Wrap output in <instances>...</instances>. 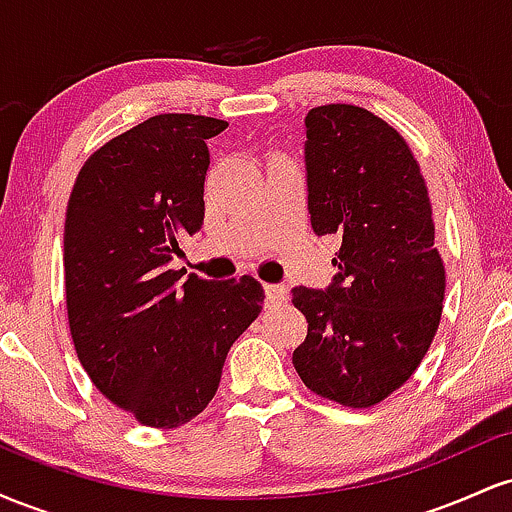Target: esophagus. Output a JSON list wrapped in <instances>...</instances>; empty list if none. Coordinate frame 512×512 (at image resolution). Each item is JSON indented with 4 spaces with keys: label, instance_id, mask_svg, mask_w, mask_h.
Instances as JSON below:
<instances>
[{
    "label": "esophagus",
    "instance_id": "esophagus-1",
    "mask_svg": "<svg viewBox=\"0 0 512 512\" xmlns=\"http://www.w3.org/2000/svg\"><path fill=\"white\" fill-rule=\"evenodd\" d=\"M286 301V289L281 284H264V303H281Z\"/></svg>",
    "mask_w": 512,
    "mask_h": 512
}]
</instances>
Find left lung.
I'll list each match as a JSON object with an SVG mask.
<instances>
[{
    "label": "left lung",
    "mask_w": 512,
    "mask_h": 512,
    "mask_svg": "<svg viewBox=\"0 0 512 512\" xmlns=\"http://www.w3.org/2000/svg\"><path fill=\"white\" fill-rule=\"evenodd\" d=\"M305 180L313 231L342 245L327 289L291 291L308 320L293 366L315 395L373 407L419 368L443 313L424 175L397 129L334 103L305 117Z\"/></svg>",
    "instance_id": "left-lung-1"
}]
</instances>
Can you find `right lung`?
I'll use <instances>...</instances> for the list:
<instances>
[{"instance_id":"add662e5","label":"right lung","mask_w":512,"mask_h":512,"mask_svg":"<svg viewBox=\"0 0 512 512\" xmlns=\"http://www.w3.org/2000/svg\"><path fill=\"white\" fill-rule=\"evenodd\" d=\"M228 122L156 115L101 146L64 221L69 330L88 378L144 426L207 409L228 349L260 315L252 276L209 281L170 269L204 221L207 139Z\"/></svg>"}]
</instances>
